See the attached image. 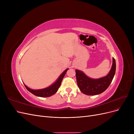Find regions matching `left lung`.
<instances>
[{
	"label": "left lung",
	"instance_id": "1",
	"mask_svg": "<svg viewBox=\"0 0 134 134\" xmlns=\"http://www.w3.org/2000/svg\"><path fill=\"white\" fill-rule=\"evenodd\" d=\"M116 72V62L112 58V65L108 74L102 78L93 79L88 77L82 71L75 70L76 78L79 90L88 96L99 94L106 91L111 83Z\"/></svg>",
	"mask_w": 134,
	"mask_h": 134
}]
</instances>
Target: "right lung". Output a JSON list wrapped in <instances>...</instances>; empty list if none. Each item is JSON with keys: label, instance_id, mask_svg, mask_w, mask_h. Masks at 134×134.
Returning a JSON list of instances; mask_svg holds the SVG:
<instances>
[{"label": "right lung", "instance_id": "add662e5", "mask_svg": "<svg viewBox=\"0 0 134 134\" xmlns=\"http://www.w3.org/2000/svg\"><path fill=\"white\" fill-rule=\"evenodd\" d=\"M68 69H66L59 76L58 79L56 80L53 84H51L49 87L41 89V90H32V89L28 88L24 83L23 84L25 85V86L27 90L36 96L40 97H50L55 94V93L58 91L59 87H60L61 83H62V80Z\"/></svg>", "mask_w": 134, "mask_h": 134}]
</instances>
